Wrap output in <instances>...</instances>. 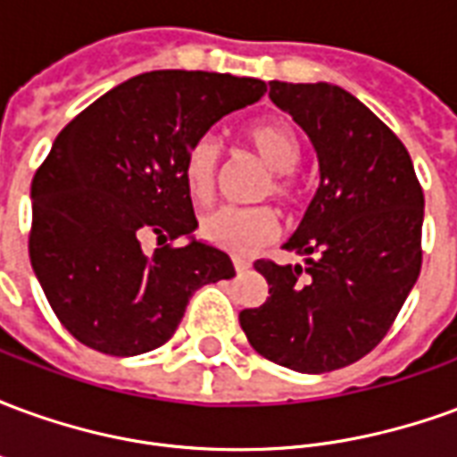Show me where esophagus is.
<instances>
[{
  "label": "esophagus",
  "mask_w": 457,
  "mask_h": 457,
  "mask_svg": "<svg viewBox=\"0 0 457 457\" xmlns=\"http://www.w3.org/2000/svg\"><path fill=\"white\" fill-rule=\"evenodd\" d=\"M232 264H235V271H237V274H242V271H247L249 269V259L232 257Z\"/></svg>",
  "instance_id": "esophagus-1"
}]
</instances>
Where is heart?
Masks as SVG:
<instances>
[{"instance_id":"b5f03b06","label":"heart","mask_w":457,"mask_h":457,"mask_svg":"<svg viewBox=\"0 0 457 457\" xmlns=\"http://www.w3.org/2000/svg\"><path fill=\"white\" fill-rule=\"evenodd\" d=\"M245 139L254 149L259 159L267 163L271 180L264 186V195L291 203L298 198V186L291 170L301 161V139L291 124L281 120H264L252 124L245 131ZM220 146L210 137H200L190 144L183 156V183L193 203L205 205L212 200L215 180H218ZM278 220L277 212L264 205L257 208H218L200 220V235L210 245L228 252H252L277 235Z\"/></svg>"}]
</instances>
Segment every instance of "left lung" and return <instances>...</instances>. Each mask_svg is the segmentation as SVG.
<instances>
[{
    "instance_id": "obj_1",
    "label": "left lung",
    "mask_w": 457,
    "mask_h": 457,
    "mask_svg": "<svg viewBox=\"0 0 457 457\" xmlns=\"http://www.w3.org/2000/svg\"><path fill=\"white\" fill-rule=\"evenodd\" d=\"M269 97L308 134L320 183L284 245L306 264L257 259L269 298L239 326L271 362L330 372L382 343L416 284L423 190L399 137L347 90L271 80Z\"/></svg>"
}]
</instances>
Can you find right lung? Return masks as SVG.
Instances as JSON below:
<instances>
[{"label": "right lung", "instance_id": "right-lung-1", "mask_svg": "<svg viewBox=\"0 0 457 457\" xmlns=\"http://www.w3.org/2000/svg\"><path fill=\"white\" fill-rule=\"evenodd\" d=\"M264 93L257 78L154 71L117 85L55 137L31 183L29 257L78 343L114 357L156 350L200 287L235 277L222 249L193 237L183 156ZM146 234L164 247L146 253ZM180 237L189 245H165Z\"/></svg>", "mask_w": 457, "mask_h": 457}]
</instances>
